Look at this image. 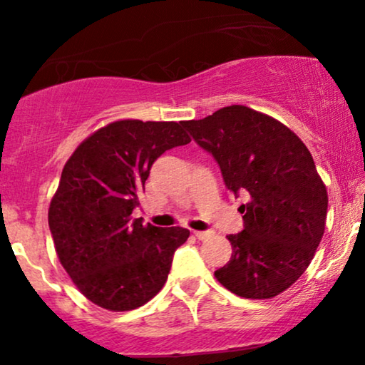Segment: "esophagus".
<instances>
[{
  "mask_svg": "<svg viewBox=\"0 0 365 365\" xmlns=\"http://www.w3.org/2000/svg\"><path fill=\"white\" fill-rule=\"evenodd\" d=\"M194 236H196L199 241H206V239H209L212 236V232H207V231H196L194 232Z\"/></svg>",
  "mask_w": 365,
  "mask_h": 365,
  "instance_id": "34e87169",
  "label": "esophagus"
}]
</instances>
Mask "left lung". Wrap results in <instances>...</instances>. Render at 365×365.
Wrapping results in <instances>:
<instances>
[{
	"instance_id": "obj_1",
	"label": "left lung",
	"mask_w": 365,
	"mask_h": 365,
	"mask_svg": "<svg viewBox=\"0 0 365 365\" xmlns=\"http://www.w3.org/2000/svg\"><path fill=\"white\" fill-rule=\"evenodd\" d=\"M221 168L229 191L246 192L244 231L229 234L232 256L214 276L244 299H272L311 264L326 231L327 189L312 154L286 124L242 104L184 121Z\"/></svg>"
}]
</instances>
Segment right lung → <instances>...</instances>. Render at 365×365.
<instances>
[{
    "label": "right lung",
    "mask_w": 365,
    "mask_h": 365,
    "mask_svg": "<svg viewBox=\"0 0 365 365\" xmlns=\"http://www.w3.org/2000/svg\"><path fill=\"white\" fill-rule=\"evenodd\" d=\"M184 121L119 119L99 128L64 164L48 211L59 262L84 297L108 311L141 307L161 291L184 227L133 219L153 163L191 143Z\"/></svg>",
    "instance_id": "1"
}]
</instances>
